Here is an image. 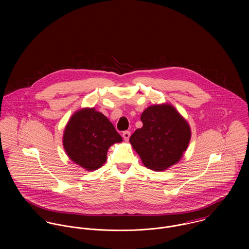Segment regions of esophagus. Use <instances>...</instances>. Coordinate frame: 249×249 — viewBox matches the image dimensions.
I'll list each match as a JSON object with an SVG mask.
<instances>
[{
  "label": "esophagus",
  "mask_w": 249,
  "mask_h": 249,
  "mask_svg": "<svg viewBox=\"0 0 249 249\" xmlns=\"http://www.w3.org/2000/svg\"><path fill=\"white\" fill-rule=\"evenodd\" d=\"M123 137H124V141H128V139H129V137H130V131H124Z\"/></svg>",
  "instance_id": "esophagus-1"
}]
</instances>
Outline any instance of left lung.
Listing matches in <instances>:
<instances>
[{"mask_svg":"<svg viewBox=\"0 0 249 249\" xmlns=\"http://www.w3.org/2000/svg\"><path fill=\"white\" fill-rule=\"evenodd\" d=\"M141 121L142 127L135 130L129 142L142 164L161 172L178 163L191 139V129L185 119L175 107L161 105L147 107Z\"/></svg>","mask_w":249,"mask_h":249,"instance_id":"left-lung-1","label":"left lung"}]
</instances>
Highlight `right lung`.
I'll use <instances>...</instances> for the list:
<instances>
[{"mask_svg":"<svg viewBox=\"0 0 249 249\" xmlns=\"http://www.w3.org/2000/svg\"><path fill=\"white\" fill-rule=\"evenodd\" d=\"M122 141L110 121L94 108L74 113L63 135V145L70 159L87 171L101 168L107 161L109 146Z\"/></svg>","mask_w":249,"mask_h":249,"instance_id":"right-lung-1","label":"right lung"}]
</instances>
